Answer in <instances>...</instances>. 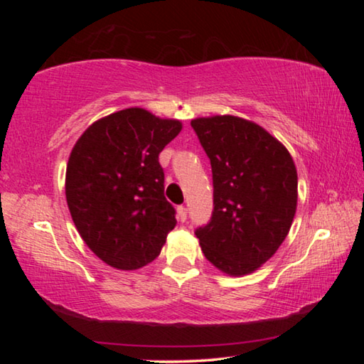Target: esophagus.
Here are the masks:
<instances>
[{
    "label": "esophagus",
    "instance_id": "1",
    "mask_svg": "<svg viewBox=\"0 0 364 364\" xmlns=\"http://www.w3.org/2000/svg\"><path fill=\"white\" fill-rule=\"evenodd\" d=\"M178 218H180V221H186V218H188V208L184 207V205L178 207Z\"/></svg>",
    "mask_w": 364,
    "mask_h": 364
}]
</instances>
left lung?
<instances>
[{"label":"left lung","instance_id":"1","mask_svg":"<svg viewBox=\"0 0 364 364\" xmlns=\"http://www.w3.org/2000/svg\"><path fill=\"white\" fill-rule=\"evenodd\" d=\"M191 127L210 159L213 180L212 217L194 234L218 269L252 273L291 230L297 208L294 160L278 139L239 117L196 119Z\"/></svg>","mask_w":364,"mask_h":364}]
</instances>
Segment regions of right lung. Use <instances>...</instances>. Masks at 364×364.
<instances>
[{"mask_svg": "<svg viewBox=\"0 0 364 364\" xmlns=\"http://www.w3.org/2000/svg\"><path fill=\"white\" fill-rule=\"evenodd\" d=\"M180 132L178 120L132 107L95 122L73 146L67 205L85 244L110 267L151 263L175 228L159 154Z\"/></svg>", "mask_w": 364, "mask_h": 364, "instance_id": "1", "label": "right lung"}]
</instances>
